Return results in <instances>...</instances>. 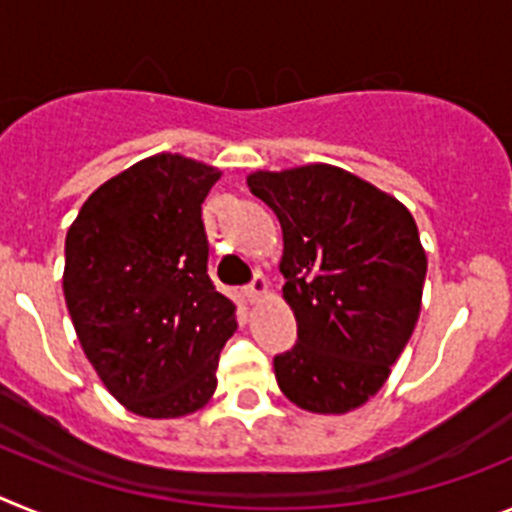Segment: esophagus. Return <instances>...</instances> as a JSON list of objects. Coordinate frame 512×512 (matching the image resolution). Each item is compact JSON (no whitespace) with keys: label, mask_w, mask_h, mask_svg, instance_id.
Here are the masks:
<instances>
[{"label":"esophagus","mask_w":512,"mask_h":512,"mask_svg":"<svg viewBox=\"0 0 512 512\" xmlns=\"http://www.w3.org/2000/svg\"><path fill=\"white\" fill-rule=\"evenodd\" d=\"M266 292H269V282H266L264 274H256V277L251 279V284L246 287L248 302H259Z\"/></svg>","instance_id":"1"}]
</instances>
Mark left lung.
Wrapping results in <instances>:
<instances>
[{
    "label": "left lung",
    "mask_w": 512,
    "mask_h": 512,
    "mask_svg": "<svg viewBox=\"0 0 512 512\" xmlns=\"http://www.w3.org/2000/svg\"><path fill=\"white\" fill-rule=\"evenodd\" d=\"M248 187L282 225V292L297 318V343L274 356L279 390L310 413L361 408L418 323L428 261L413 215L328 164L256 171Z\"/></svg>",
    "instance_id": "1"
}]
</instances>
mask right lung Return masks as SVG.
<instances>
[{"instance_id":"add662e5","label":"right lung","mask_w":512,"mask_h":512,"mask_svg":"<svg viewBox=\"0 0 512 512\" xmlns=\"http://www.w3.org/2000/svg\"><path fill=\"white\" fill-rule=\"evenodd\" d=\"M220 171L158 153L112 176L66 233L63 295L89 364L143 418L207 405L235 305L207 274L202 202Z\"/></svg>"}]
</instances>
